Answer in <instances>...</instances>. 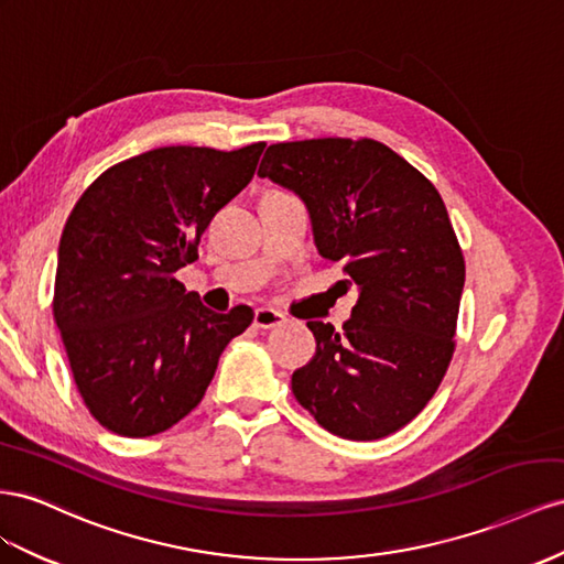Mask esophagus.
<instances>
[{
  "label": "esophagus",
  "mask_w": 564,
  "mask_h": 564,
  "mask_svg": "<svg viewBox=\"0 0 564 564\" xmlns=\"http://www.w3.org/2000/svg\"><path fill=\"white\" fill-rule=\"evenodd\" d=\"M284 323H286V315L275 308H258L253 313V325L258 329H275V327H282Z\"/></svg>",
  "instance_id": "34e87169"
}]
</instances>
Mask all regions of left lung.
<instances>
[{
  "label": "left lung",
  "mask_w": 564,
  "mask_h": 564,
  "mask_svg": "<svg viewBox=\"0 0 564 564\" xmlns=\"http://www.w3.org/2000/svg\"><path fill=\"white\" fill-rule=\"evenodd\" d=\"M258 175L306 202L317 251L360 289L341 332L308 323L317 348L292 375L296 401L344 438L399 432L430 403L455 351L465 258L444 199L368 137L270 144Z\"/></svg>",
  "instance_id": "1"
}]
</instances>
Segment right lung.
Segmentation results:
<instances>
[{"mask_svg":"<svg viewBox=\"0 0 564 564\" xmlns=\"http://www.w3.org/2000/svg\"><path fill=\"white\" fill-rule=\"evenodd\" d=\"M263 149H151L104 171L70 210L52 311L75 387L109 432L171 430L251 325L249 306L213 313L175 272L199 258L208 223L249 185Z\"/></svg>","mask_w":564,"mask_h":564,"instance_id":"right-lung-1","label":"right lung"}]
</instances>
